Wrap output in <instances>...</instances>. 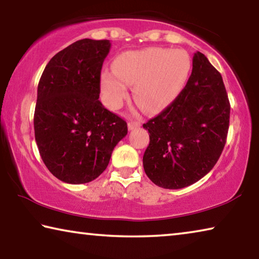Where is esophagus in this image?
<instances>
[{
	"label": "esophagus",
	"instance_id": "esophagus-1",
	"mask_svg": "<svg viewBox=\"0 0 259 259\" xmlns=\"http://www.w3.org/2000/svg\"><path fill=\"white\" fill-rule=\"evenodd\" d=\"M138 126H140V122H138V121H130L128 123L129 130H134L136 128H138Z\"/></svg>",
	"mask_w": 259,
	"mask_h": 259
}]
</instances>
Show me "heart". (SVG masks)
Wrapping results in <instances>:
<instances>
[{"mask_svg":"<svg viewBox=\"0 0 259 259\" xmlns=\"http://www.w3.org/2000/svg\"><path fill=\"white\" fill-rule=\"evenodd\" d=\"M113 69L100 74V91L109 108L121 107L134 85V97L148 113L169 107L186 85L191 59L185 51L145 48L122 52L113 61Z\"/></svg>","mask_w":259,"mask_h":259,"instance_id":"1","label":"heart"}]
</instances>
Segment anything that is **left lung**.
<instances>
[{"label": "left lung", "mask_w": 259, "mask_h": 259, "mask_svg": "<svg viewBox=\"0 0 259 259\" xmlns=\"http://www.w3.org/2000/svg\"><path fill=\"white\" fill-rule=\"evenodd\" d=\"M223 77L207 57L195 52L192 74L177 99L143 126L150 144L143 156L155 185L178 190L204 177L221 156L230 125Z\"/></svg>", "instance_id": "8db88e82"}]
</instances>
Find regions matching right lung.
I'll return each mask as SVG.
<instances>
[{
	"instance_id": "obj_1",
	"label": "right lung",
	"mask_w": 259,
	"mask_h": 259,
	"mask_svg": "<svg viewBox=\"0 0 259 259\" xmlns=\"http://www.w3.org/2000/svg\"><path fill=\"white\" fill-rule=\"evenodd\" d=\"M109 49L108 40L74 42L52 57L38 82L35 140L47 168L61 182L97 178L128 134L126 122L98 100Z\"/></svg>"
}]
</instances>
